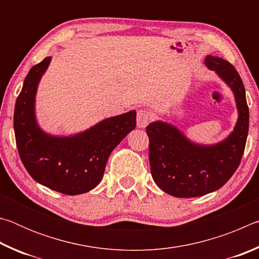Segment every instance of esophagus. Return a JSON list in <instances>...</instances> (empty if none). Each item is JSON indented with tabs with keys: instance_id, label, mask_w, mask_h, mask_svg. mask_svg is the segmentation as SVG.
<instances>
[{
	"instance_id": "esophagus-1",
	"label": "esophagus",
	"mask_w": 259,
	"mask_h": 259,
	"mask_svg": "<svg viewBox=\"0 0 259 259\" xmlns=\"http://www.w3.org/2000/svg\"><path fill=\"white\" fill-rule=\"evenodd\" d=\"M151 113L147 109H139L137 112V126L138 128H145L151 121Z\"/></svg>"
}]
</instances>
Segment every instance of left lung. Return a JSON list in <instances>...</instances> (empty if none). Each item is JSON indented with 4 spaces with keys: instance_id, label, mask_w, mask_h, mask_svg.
Segmentation results:
<instances>
[{
    "instance_id": "left-lung-1",
    "label": "left lung",
    "mask_w": 259,
    "mask_h": 259,
    "mask_svg": "<svg viewBox=\"0 0 259 259\" xmlns=\"http://www.w3.org/2000/svg\"><path fill=\"white\" fill-rule=\"evenodd\" d=\"M204 64L233 91L238 122L229 137L214 145L193 143L166 122L146 126L152 177L162 191L176 198H195L221 188L238 169L247 142L249 108L239 73L219 57L207 56Z\"/></svg>"
}]
</instances>
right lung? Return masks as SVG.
Masks as SVG:
<instances>
[{"instance_id": "1", "label": "right lung", "mask_w": 259, "mask_h": 259, "mask_svg": "<svg viewBox=\"0 0 259 259\" xmlns=\"http://www.w3.org/2000/svg\"><path fill=\"white\" fill-rule=\"evenodd\" d=\"M51 57L30 68L17 98L14 126L21 162L34 181L67 195L83 194L102 181L108 156L136 126V111L108 117L83 133L51 136L37 124L35 96Z\"/></svg>"}]
</instances>
